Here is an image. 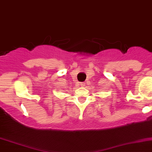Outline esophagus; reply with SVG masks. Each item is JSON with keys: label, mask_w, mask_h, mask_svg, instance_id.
<instances>
[{"label": "esophagus", "mask_w": 152, "mask_h": 152, "mask_svg": "<svg viewBox=\"0 0 152 152\" xmlns=\"http://www.w3.org/2000/svg\"><path fill=\"white\" fill-rule=\"evenodd\" d=\"M80 86L81 87L86 86V83H80Z\"/></svg>", "instance_id": "34e87169"}]
</instances>
